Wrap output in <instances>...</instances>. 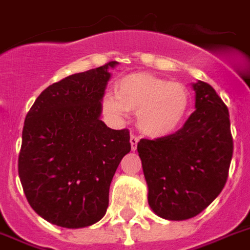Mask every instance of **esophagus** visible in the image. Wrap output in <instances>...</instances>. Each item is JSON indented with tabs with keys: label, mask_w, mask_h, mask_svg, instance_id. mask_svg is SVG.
<instances>
[{
	"label": "esophagus",
	"mask_w": 250,
	"mask_h": 250,
	"mask_svg": "<svg viewBox=\"0 0 250 250\" xmlns=\"http://www.w3.org/2000/svg\"><path fill=\"white\" fill-rule=\"evenodd\" d=\"M137 143H139V137L136 135H131V149L132 150H136Z\"/></svg>",
	"instance_id": "esophagus-1"
}]
</instances>
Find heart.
<instances>
[{
	"label": "heart",
	"instance_id": "obj_1",
	"mask_svg": "<svg viewBox=\"0 0 250 250\" xmlns=\"http://www.w3.org/2000/svg\"><path fill=\"white\" fill-rule=\"evenodd\" d=\"M106 113L121 118L136 113L137 127L152 137L167 136L183 125L190 106L189 89L182 83L148 72H133L115 83V96L102 100Z\"/></svg>",
	"mask_w": 250,
	"mask_h": 250
}]
</instances>
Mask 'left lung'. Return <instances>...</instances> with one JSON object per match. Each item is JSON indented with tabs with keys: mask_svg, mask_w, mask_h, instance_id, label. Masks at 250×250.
Segmentation results:
<instances>
[{
	"mask_svg": "<svg viewBox=\"0 0 250 250\" xmlns=\"http://www.w3.org/2000/svg\"><path fill=\"white\" fill-rule=\"evenodd\" d=\"M196 110L182 128L154 140L141 139L148 201L166 219H189L217 198L229 178L233 140L227 106L213 86L193 84Z\"/></svg>",
	"mask_w": 250,
	"mask_h": 250,
	"instance_id": "obj_1",
	"label": "left lung"
}]
</instances>
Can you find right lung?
<instances>
[{"label": "right lung", "instance_id": "1", "mask_svg": "<svg viewBox=\"0 0 250 250\" xmlns=\"http://www.w3.org/2000/svg\"><path fill=\"white\" fill-rule=\"evenodd\" d=\"M111 61L49 85L27 113L18 172L40 217L66 229L98 222L109 206L110 183L131 150L129 131L100 119Z\"/></svg>", "mask_w": 250, "mask_h": 250}]
</instances>
